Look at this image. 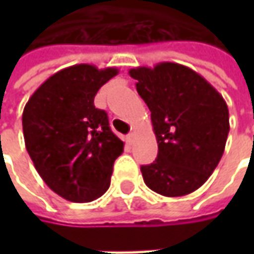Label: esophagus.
<instances>
[{
  "instance_id": "1",
  "label": "esophagus",
  "mask_w": 254,
  "mask_h": 254,
  "mask_svg": "<svg viewBox=\"0 0 254 254\" xmlns=\"http://www.w3.org/2000/svg\"><path fill=\"white\" fill-rule=\"evenodd\" d=\"M134 137H135V134H134V132H128V134H127V141L132 142Z\"/></svg>"
}]
</instances>
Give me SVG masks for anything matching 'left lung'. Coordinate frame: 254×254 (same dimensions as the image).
Masks as SVG:
<instances>
[{
    "label": "left lung",
    "instance_id": "1",
    "mask_svg": "<svg viewBox=\"0 0 254 254\" xmlns=\"http://www.w3.org/2000/svg\"><path fill=\"white\" fill-rule=\"evenodd\" d=\"M151 112L158 142L155 161L141 165L145 185L164 196L202 187L218 167L229 134V110L218 90L184 64L162 62L131 69Z\"/></svg>",
    "mask_w": 254,
    "mask_h": 254
}]
</instances>
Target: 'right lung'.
I'll list each match as a JSON object with an SVG mask.
<instances>
[{"mask_svg": "<svg viewBox=\"0 0 254 254\" xmlns=\"http://www.w3.org/2000/svg\"><path fill=\"white\" fill-rule=\"evenodd\" d=\"M119 73L74 64L45 80L25 104V147L45 184L70 202H90L110 187L124 142L110 130L94 96Z\"/></svg>", "mask_w": 254, "mask_h": 254, "instance_id": "add662e5", "label": "right lung"}]
</instances>
